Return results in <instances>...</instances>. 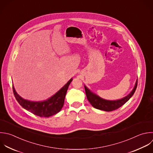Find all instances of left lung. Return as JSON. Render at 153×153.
Returning <instances> with one entry per match:
<instances>
[{
    "label": "left lung",
    "mask_w": 153,
    "mask_h": 153,
    "mask_svg": "<svg viewBox=\"0 0 153 153\" xmlns=\"http://www.w3.org/2000/svg\"><path fill=\"white\" fill-rule=\"evenodd\" d=\"M137 84V79L136 81L135 85L132 90V91L126 97L115 100H105L95 93H93L90 90H89L85 85H84L85 91L87 98L88 100L90 102L91 105L95 108L105 111H112L114 110H115L121 106H123L125 103H126L133 95L134 93L136 91V87Z\"/></svg>",
    "instance_id": "left-lung-1"
}]
</instances>
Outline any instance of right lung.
I'll use <instances>...</instances> for the list:
<instances>
[{"label": "right lung", "mask_w": 153, "mask_h": 153, "mask_svg": "<svg viewBox=\"0 0 153 153\" xmlns=\"http://www.w3.org/2000/svg\"><path fill=\"white\" fill-rule=\"evenodd\" d=\"M71 78L60 90L49 99L39 102H33L24 99L16 92L13 85L14 94L19 104L25 109L41 117H49L60 111L64 105L65 96Z\"/></svg>", "instance_id": "add662e5"}]
</instances>
